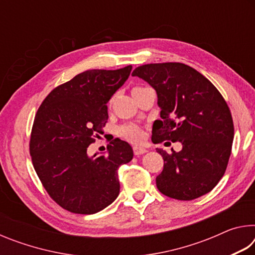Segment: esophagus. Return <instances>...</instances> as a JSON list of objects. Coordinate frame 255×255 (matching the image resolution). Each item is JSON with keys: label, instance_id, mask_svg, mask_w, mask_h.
Masks as SVG:
<instances>
[{"label": "esophagus", "instance_id": "34e87169", "mask_svg": "<svg viewBox=\"0 0 255 255\" xmlns=\"http://www.w3.org/2000/svg\"><path fill=\"white\" fill-rule=\"evenodd\" d=\"M132 149H133V154L137 155V156L138 155H143L147 152V150H146L144 147H139V146H133Z\"/></svg>", "mask_w": 255, "mask_h": 255}]
</instances>
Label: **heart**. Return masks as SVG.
Instances as JSON below:
<instances>
[{"mask_svg": "<svg viewBox=\"0 0 255 255\" xmlns=\"http://www.w3.org/2000/svg\"><path fill=\"white\" fill-rule=\"evenodd\" d=\"M145 88H141V86H136V88L132 89V92L139 91V90H143ZM118 136H120L124 139L128 141H131V143H138L143 137V132H141L140 127H138L137 125L132 124H127L124 125V126H120L118 128Z\"/></svg>", "mask_w": 255, "mask_h": 255, "instance_id": "1", "label": "heart"}]
</instances>
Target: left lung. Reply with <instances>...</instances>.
<instances>
[{
	"instance_id": "8db88e82",
	"label": "left lung",
	"mask_w": 255,
	"mask_h": 255,
	"mask_svg": "<svg viewBox=\"0 0 255 255\" xmlns=\"http://www.w3.org/2000/svg\"><path fill=\"white\" fill-rule=\"evenodd\" d=\"M131 75L147 82L157 93L161 120L153 125V143L182 144L180 152L172 149L171 154L156 148L164 159L157 189L178 200L210 192L225 173L234 138L225 99L208 79L182 63L146 64Z\"/></svg>"
}]
</instances>
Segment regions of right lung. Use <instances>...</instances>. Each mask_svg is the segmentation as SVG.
<instances>
[{
    "mask_svg": "<svg viewBox=\"0 0 255 255\" xmlns=\"http://www.w3.org/2000/svg\"><path fill=\"white\" fill-rule=\"evenodd\" d=\"M131 68L80 73L55 88L37 111L29 144L33 167L51 199L71 213L96 214L119 195L118 169L132 159L131 146L116 138L107 155L90 157L86 150L103 133L107 102Z\"/></svg>",
    "mask_w": 255,
    "mask_h": 255,
    "instance_id": "1",
    "label": "right lung"
}]
</instances>
